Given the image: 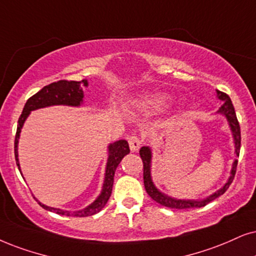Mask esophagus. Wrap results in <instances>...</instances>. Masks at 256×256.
<instances>
[{
    "instance_id": "34e87169",
    "label": "esophagus",
    "mask_w": 256,
    "mask_h": 256,
    "mask_svg": "<svg viewBox=\"0 0 256 256\" xmlns=\"http://www.w3.org/2000/svg\"><path fill=\"white\" fill-rule=\"evenodd\" d=\"M128 145H130V150L132 152H136L142 146V140L137 137V136H131V137L128 138Z\"/></svg>"
}]
</instances>
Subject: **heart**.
<instances>
[{"instance_id": "obj_1", "label": "heart", "mask_w": 256, "mask_h": 256, "mask_svg": "<svg viewBox=\"0 0 256 256\" xmlns=\"http://www.w3.org/2000/svg\"><path fill=\"white\" fill-rule=\"evenodd\" d=\"M169 100L170 99L168 96L160 94V93H154V94L145 96V99L143 100V104L148 108L160 110V108H163L164 106H166L168 102H169Z\"/></svg>"}]
</instances>
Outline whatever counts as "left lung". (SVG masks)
<instances>
[{"label": "left lung", "instance_id": "left-lung-1", "mask_svg": "<svg viewBox=\"0 0 256 256\" xmlns=\"http://www.w3.org/2000/svg\"><path fill=\"white\" fill-rule=\"evenodd\" d=\"M216 93H218V98L223 102L221 108H218V113H221V114L227 118L228 125L230 128L232 139H234V145H235V154L236 157H238L240 154V148H241V131H240V125H238V118H236V113L234 110V106H232V102L230 98H229L228 94L221 92V90H216ZM139 154H140L142 160H143V168H144V186L145 190H146L148 195L151 197L152 200H156L160 204L168 206V208L172 209H190V208H200V206H204L208 204L209 202L218 198L221 195H223L227 189L230 186L232 180H234L235 172H236V166H238V160H234L232 166L230 170V176L227 182H226L224 186H223L221 189H218V192H215L212 195L203 200H178L174 198V197L168 196L164 192H162L160 189H157L156 186H154V182H152L151 177V160H152V151L148 146H143L139 150Z\"/></svg>", "mask_w": 256, "mask_h": 256}]
</instances>
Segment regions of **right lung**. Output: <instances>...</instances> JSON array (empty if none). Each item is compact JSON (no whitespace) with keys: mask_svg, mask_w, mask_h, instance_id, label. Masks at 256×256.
<instances>
[{"mask_svg":"<svg viewBox=\"0 0 256 256\" xmlns=\"http://www.w3.org/2000/svg\"><path fill=\"white\" fill-rule=\"evenodd\" d=\"M88 86L86 79L82 80V82H68V80H60V82L50 84V85L44 86V88L38 90V93H35L33 96H30L26 102L24 111H22L21 117L18 118V130H16L15 136V160H16V166H18V170L21 172L20 168V162H18V139H20V134L22 130V126H24L26 119L28 118V116L30 114L32 111L38 108H48V106H54V105H66V106H78L82 105L84 102V87ZM108 163H106V169H105V178L104 184H102V192L99 194V196L90 203V206H87L86 208L82 210H78V212H68V210H64L59 208H53V206H48L44 203H41L40 200H38V204L42 208L48 210V212H56L59 215L64 216H76V218H85V216L94 215L96 212H99L100 210L104 208L106 203L111 196L112 192V186H113V180H114V172L117 169L119 163H120L124 156L128 154H130V148H128V143L124 139L111 143L108 148ZM22 174V172H21Z\"/></svg>","mask_w":256,"mask_h":256,"instance_id":"1","label":"right lung"}]
</instances>
